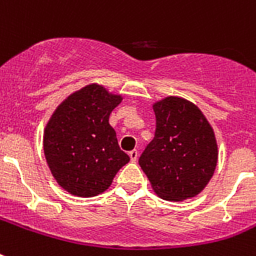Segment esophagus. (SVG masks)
Here are the masks:
<instances>
[{
  "mask_svg": "<svg viewBox=\"0 0 256 256\" xmlns=\"http://www.w3.org/2000/svg\"><path fill=\"white\" fill-rule=\"evenodd\" d=\"M128 156H130V160H132V162H136V160H138V152H136V150H132V152H128Z\"/></svg>",
  "mask_w": 256,
  "mask_h": 256,
  "instance_id": "34e87169",
  "label": "esophagus"
}]
</instances>
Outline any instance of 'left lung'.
I'll list each match as a JSON object with an SVG mask.
<instances>
[{
	"label": "left lung",
	"instance_id": "obj_1",
	"mask_svg": "<svg viewBox=\"0 0 256 256\" xmlns=\"http://www.w3.org/2000/svg\"><path fill=\"white\" fill-rule=\"evenodd\" d=\"M154 112L156 136L140 154V168L160 198L195 196L216 168L214 132L202 112L183 98H164L154 104Z\"/></svg>",
	"mask_w": 256,
	"mask_h": 256
}]
</instances>
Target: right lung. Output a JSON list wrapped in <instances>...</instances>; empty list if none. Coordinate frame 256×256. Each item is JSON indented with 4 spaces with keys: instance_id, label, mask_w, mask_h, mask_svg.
Listing matches in <instances>:
<instances>
[{
    "instance_id": "1",
    "label": "right lung",
    "mask_w": 256,
    "mask_h": 256,
    "mask_svg": "<svg viewBox=\"0 0 256 256\" xmlns=\"http://www.w3.org/2000/svg\"><path fill=\"white\" fill-rule=\"evenodd\" d=\"M122 96L100 85H88L65 100L50 118L44 152L50 171L70 194L104 192L130 158L118 144L108 116Z\"/></svg>"
}]
</instances>
